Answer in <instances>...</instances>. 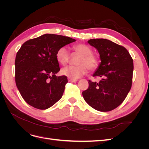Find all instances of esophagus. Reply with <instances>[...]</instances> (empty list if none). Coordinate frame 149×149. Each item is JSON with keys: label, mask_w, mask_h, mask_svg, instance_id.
<instances>
[{"label": "esophagus", "mask_w": 149, "mask_h": 149, "mask_svg": "<svg viewBox=\"0 0 149 149\" xmlns=\"http://www.w3.org/2000/svg\"><path fill=\"white\" fill-rule=\"evenodd\" d=\"M68 81H69V82H71V83L76 82V81H77V79H71V78H68Z\"/></svg>", "instance_id": "esophagus-1"}]
</instances>
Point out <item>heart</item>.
<instances>
[{"label":"heart","mask_w":149,"mask_h":149,"mask_svg":"<svg viewBox=\"0 0 149 149\" xmlns=\"http://www.w3.org/2000/svg\"><path fill=\"white\" fill-rule=\"evenodd\" d=\"M76 53L81 55L78 61V66H68L61 71L63 74L69 78L77 79L88 73L89 70H96L100 65L99 58L92 53V49L88 45L83 43L76 45L73 47ZM58 62L62 65H65L69 62L70 53L67 47L63 46L58 49L56 53Z\"/></svg>","instance_id":"1"}]
</instances>
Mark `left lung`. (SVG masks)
<instances>
[{"instance_id":"1","label":"left lung","mask_w":149,"mask_h":149,"mask_svg":"<svg viewBox=\"0 0 149 149\" xmlns=\"http://www.w3.org/2000/svg\"><path fill=\"white\" fill-rule=\"evenodd\" d=\"M100 53L101 63L94 73L98 83L89 80V87L82 94L88 104L99 111L116 109L124 101L132 84L133 60L125 47L109 40H88Z\"/></svg>"}]
</instances>
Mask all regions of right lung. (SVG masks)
Listing matches in <instances>:
<instances>
[{"mask_svg": "<svg viewBox=\"0 0 149 149\" xmlns=\"http://www.w3.org/2000/svg\"><path fill=\"white\" fill-rule=\"evenodd\" d=\"M76 40L68 37L45 34L30 39L17 52L15 78L17 87L25 101L38 109H47L59 101L68 83L60 71L58 49Z\"/></svg>", "mask_w": 149, "mask_h": 149, "instance_id": "obj_1", "label": "right lung"}]
</instances>
